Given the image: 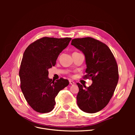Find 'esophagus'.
Instances as JSON below:
<instances>
[{
  "label": "esophagus",
  "mask_w": 135,
  "mask_h": 135,
  "mask_svg": "<svg viewBox=\"0 0 135 135\" xmlns=\"http://www.w3.org/2000/svg\"><path fill=\"white\" fill-rule=\"evenodd\" d=\"M69 83H70V84L71 85H72L75 84V82H74V81H73V80H69Z\"/></svg>",
  "instance_id": "esophagus-1"
}]
</instances>
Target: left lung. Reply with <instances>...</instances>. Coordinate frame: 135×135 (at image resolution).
I'll list each match as a JSON object with an SVG mask.
<instances>
[{"mask_svg": "<svg viewBox=\"0 0 135 135\" xmlns=\"http://www.w3.org/2000/svg\"><path fill=\"white\" fill-rule=\"evenodd\" d=\"M71 45L85 55L87 69L84 79H91L89 87L77 83V104L82 111L95 113L104 109L113 95L119 79L117 61L105 43L91 37L75 38Z\"/></svg>", "mask_w": 135, "mask_h": 135, "instance_id": "left-lung-1", "label": "left lung"}]
</instances>
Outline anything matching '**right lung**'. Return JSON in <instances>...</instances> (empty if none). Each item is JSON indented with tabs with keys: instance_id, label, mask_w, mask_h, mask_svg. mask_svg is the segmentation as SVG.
Masks as SVG:
<instances>
[{
	"instance_id": "add662e5",
	"label": "right lung",
	"mask_w": 135,
	"mask_h": 135,
	"mask_svg": "<svg viewBox=\"0 0 135 135\" xmlns=\"http://www.w3.org/2000/svg\"><path fill=\"white\" fill-rule=\"evenodd\" d=\"M71 39L43 37L31 43L24 52L19 71L20 87L27 103L36 112H51L55 97L69 84L62 78L56 81L49 78L48 69L55 66Z\"/></svg>"
}]
</instances>
